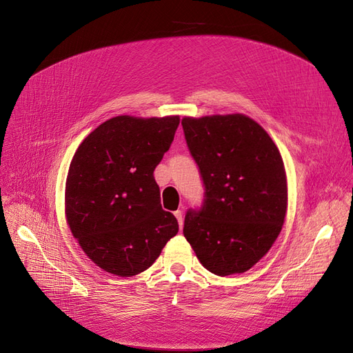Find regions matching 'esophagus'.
Here are the masks:
<instances>
[{
  "mask_svg": "<svg viewBox=\"0 0 353 353\" xmlns=\"http://www.w3.org/2000/svg\"><path fill=\"white\" fill-rule=\"evenodd\" d=\"M174 215H175V218L178 219L179 230H181V228H183V223H184V213H183V210H175Z\"/></svg>",
  "mask_w": 353,
  "mask_h": 353,
  "instance_id": "esophagus-1",
  "label": "esophagus"
}]
</instances>
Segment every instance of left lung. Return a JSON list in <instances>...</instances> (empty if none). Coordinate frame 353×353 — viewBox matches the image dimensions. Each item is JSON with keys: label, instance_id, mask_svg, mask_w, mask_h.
Returning <instances> with one entry per match:
<instances>
[{"label": "left lung", "instance_id": "1", "mask_svg": "<svg viewBox=\"0 0 353 353\" xmlns=\"http://www.w3.org/2000/svg\"><path fill=\"white\" fill-rule=\"evenodd\" d=\"M181 123L205 185L201 206L185 213L184 236L212 274L245 272L283 228L281 154L263 128L244 114L184 117Z\"/></svg>", "mask_w": 353, "mask_h": 353}]
</instances>
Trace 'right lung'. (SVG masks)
<instances>
[{"instance_id": "right-lung-1", "label": "right lung", "mask_w": 353, "mask_h": 353, "mask_svg": "<svg viewBox=\"0 0 353 353\" xmlns=\"http://www.w3.org/2000/svg\"><path fill=\"white\" fill-rule=\"evenodd\" d=\"M178 116H116L85 138L66 179L73 237L100 268L131 276L159 258L178 221L160 205L154 169L174 141Z\"/></svg>"}]
</instances>
